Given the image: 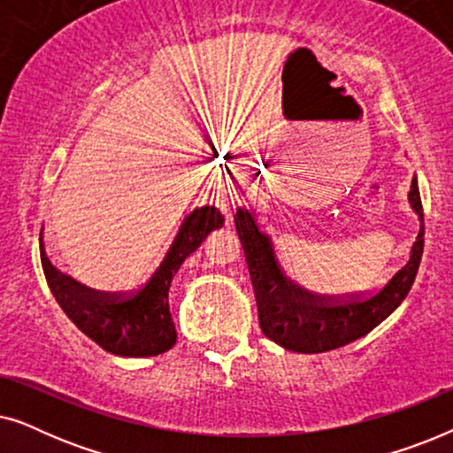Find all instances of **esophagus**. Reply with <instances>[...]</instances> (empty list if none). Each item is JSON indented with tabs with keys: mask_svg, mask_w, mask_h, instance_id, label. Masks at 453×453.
I'll use <instances>...</instances> for the list:
<instances>
[{
	"mask_svg": "<svg viewBox=\"0 0 453 453\" xmlns=\"http://www.w3.org/2000/svg\"><path fill=\"white\" fill-rule=\"evenodd\" d=\"M222 202H226V203H231V197H225V200H222Z\"/></svg>",
	"mask_w": 453,
	"mask_h": 453,
	"instance_id": "1",
	"label": "esophagus"
}]
</instances>
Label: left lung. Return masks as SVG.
<instances>
[{"instance_id": "obj_1", "label": "left lung", "mask_w": 453, "mask_h": 453, "mask_svg": "<svg viewBox=\"0 0 453 453\" xmlns=\"http://www.w3.org/2000/svg\"><path fill=\"white\" fill-rule=\"evenodd\" d=\"M408 202L420 220L411 259L377 293L344 301L313 299L290 287L278 265L270 237L259 231L251 210L239 208L234 214V225L243 243L247 265H250L259 327L265 338L287 350L315 355V352L334 350L355 342L375 326H380L394 309H398L412 287L425 245L423 203H420L417 175L412 177Z\"/></svg>"}]
</instances>
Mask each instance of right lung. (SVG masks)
Returning <instances> with one entry per match:
<instances>
[{
	"label": "right lung",
	"instance_id": "right-lung-1",
	"mask_svg": "<svg viewBox=\"0 0 453 453\" xmlns=\"http://www.w3.org/2000/svg\"><path fill=\"white\" fill-rule=\"evenodd\" d=\"M225 225L219 208L202 206L188 214L179 226L166 256L142 287L127 293H96L70 276L59 274L41 251L49 288L80 332L111 355L142 358L171 350L177 330L169 309V288L181 264L214 228ZM42 247V245H41Z\"/></svg>",
	"mask_w": 453,
	"mask_h": 453
}]
</instances>
